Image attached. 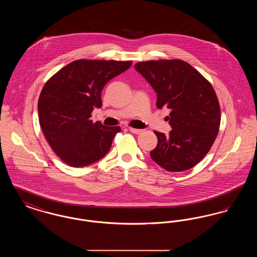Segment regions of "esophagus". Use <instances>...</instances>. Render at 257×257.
Masks as SVG:
<instances>
[{"instance_id":"esophagus-1","label":"esophagus","mask_w":257,"mask_h":257,"mask_svg":"<svg viewBox=\"0 0 257 257\" xmlns=\"http://www.w3.org/2000/svg\"><path fill=\"white\" fill-rule=\"evenodd\" d=\"M129 130L132 132V133H134V134H141V133H143V131L144 130H142V129H136V128H133V127H129Z\"/></svg>"}]
</instances>
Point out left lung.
Here are the masks:
<instances>
[{"label": "left lung", "instance_id": "obj_1", "mask_svg": "<svg viewBox=\"0 0 257 257\" xmlns=\"http://www.w3.org/2000/svg\"><path fill=\"white\" fill-rule=\"evenodd\" d=\"M135 68L157 93L158 109H170L169 136L154 133L152 160L166 171L192 169L213 146L220 124L219 100L211 83L182 60L140 61Z\"/></svg>", "mask_w": 257, "mask_h": 257}]
</instances>
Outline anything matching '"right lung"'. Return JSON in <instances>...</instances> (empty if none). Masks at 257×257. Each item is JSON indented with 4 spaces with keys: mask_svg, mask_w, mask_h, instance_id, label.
Masks as SVG:
<instances>
[{
    "mask_svg": "<svg viewBox=\"0 0 257 257\" xmlns=\"http://www.w3.org/2000/svg\"><path fill=\"white\" fill-rule=\"evenodd\" d=\"M131 61L77 60L54 74L38 98V119L43 135L59 158L74 168L88 166L110 150L119 126L90 119L101 108V91Z\"/></svg>",
    "mask_w": 257,
    "mask_h": 257,
    "instance_id": "add662e5",
    "label": "right lung"
}]
</instances>
